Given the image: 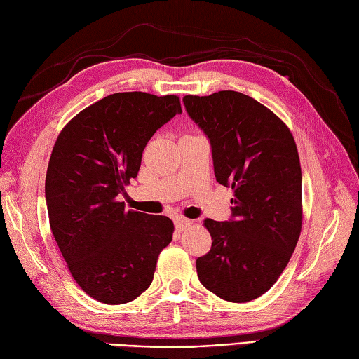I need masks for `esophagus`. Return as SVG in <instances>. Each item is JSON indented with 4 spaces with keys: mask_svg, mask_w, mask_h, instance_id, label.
<instances>
[{
    "mask_svg": "<svg viewBox=\"0 0 359 359\" xmlns=\"http://www.w3.org/2000/svg\"><path fill=\"white\" fill-rule=\"evenodd\" d=\"M174 225H175V230H177V231H184V230H187L188 226H191V220L185 219V217H177L174 220Z\"/></svg>",
    "mask_w": 359,
    "mask_h": 359,
    "instance_id": "obj_1",
    "label": "esophagus"
}]
</instances>
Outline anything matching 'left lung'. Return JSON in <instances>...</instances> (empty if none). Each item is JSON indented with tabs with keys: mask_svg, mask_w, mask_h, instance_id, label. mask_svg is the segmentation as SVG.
<instances>
[{
	"mask_svg": "<svg viewBox=\"0 0 359 359\" xmlns=\"http://www.w3.org/2000/svg\"><path fill=\"white\" fill-rule=\"evenodd\" d=\"M184 103L208 135L216 180L234 193L230 222H203L212 243L197 257V276L225 301H253L274 285L301 234L296 142L276 114L236 90L185 95Z\"/></svg>",
	"mask_w": 359,
	"mask_h": 359,
	"instance_id": "8db88e82",
	"label": "left lung"
}]
</instances>
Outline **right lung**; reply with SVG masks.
Wrapping results in <instances>:
<instances>
[{
  "instance_id": "1",
  "label": "right lung",
  "mask_w": 359,
  "mask_h": 359,
  "mask_svg": "<svg viewBox=\"0 0 359 359\" xmlns=\"http://www.w3.org/2000/svg\"><path fill=\"white\" fill-rule=\"evenodd\" d=\"M182 112L177 95L117 93L79 112L58 134L46 172L49 224L72 278L94 299L139 297L172 241L166 216L125 210L147 143Z\"/></svg>"
}]
</instances>
